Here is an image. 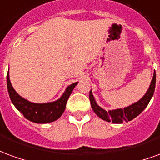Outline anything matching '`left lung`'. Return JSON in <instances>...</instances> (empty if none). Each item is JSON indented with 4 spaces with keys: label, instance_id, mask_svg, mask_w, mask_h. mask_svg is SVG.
<instances>
[{
    "label": "left lung",
    "instance_id": "1",
    "mask_svg": "<svg viewBox=\"0 0 160 160\" xmlns=\"http://www.w3.org/2000/svg\"><path fill=\"white\" fill-rule=\"evenodd\" d=\"M155 84H156V73L154 71L148 89L139 101H136L135 103L126 107L117 108V109L109 111H106L97 104L91 89L89 92V100L91 103L92 109L98 117L107 122H112L113 123H122L123 122L131 121L135 118L137 117L142 111L148 107L149 101L152 99L153 93H154Z\"/></svg>",
    "mask_w": 160,
    "mask_h": 160
}]
</instances>
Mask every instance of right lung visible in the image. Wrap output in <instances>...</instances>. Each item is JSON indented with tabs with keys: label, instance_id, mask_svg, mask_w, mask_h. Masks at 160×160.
Listing matches in <instances>:
<instances>
[{
	"label": "right lung",
	"instance_id": "1",
	"mask_svg": "<svg viewBox=\"0 0 160 160\" xmlns=\"http://www.w3.org/2000/svg\"><path fill=\"white\" fill-rule=\"evenodd\" d=\"M78 83V82L67 86L62 95L56 101L46 103H34L20 96L15 91L9 78V69L7 75L8 91L12 103L23 113L25 118L37 123H51L61 117L66 109L67 100Z\"/></svg>",
	"mask_w": 160,
	"mask_h": 160
}]
</instances>
